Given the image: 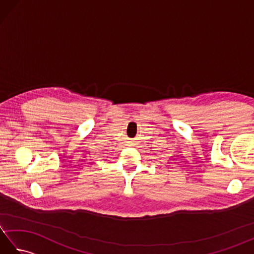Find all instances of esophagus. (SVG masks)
I'll list each match as a JSON object with an SVG mask.
<instances>
[{"label":"esophagus","mask_w":254,"mask_h":254,"mask_svg":"<svg viewBox=\"0 0 254 254\" xmlns=\"http://www.w3.org/2000/svg\"><path fill=\"white\" fill-rule=\"evenodd\" d=\"M127 143L130 144V145H133V144H134V142H133V141H130V142H127Z\"/></svg>","instance_id":"esophagus-1"}]
</instances>
